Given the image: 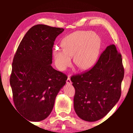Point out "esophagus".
Listing matches in <instances>:
<instances>
[{"label":"esophagus","instance_id":"obj_1","mask_svg":"<svg viewBox=\"0 0 133 133\" xmlns=\"http://www.w3.org/2000/svg\"><path fill=\"white\" fill-rule=\"evenodd\" d=\"M66 83H67V84H70L71 83V80H70V77L69 76H68V77H67V79L66 80Z\"/></svg>","mask_w":133,"mask_h":133}]
</instances>
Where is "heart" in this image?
Wrapping results in <instances>:
<instances>
[{
  "label": "heart",
  "mask_w": 133,
  "mask_h": 133,
  "mask_svg": "<svg viewBox=\"0 0 133 133\" xmlns=\"http://www.w3.org/2000/svg\"><path fill=\"white\" fill-rule=\"evenodd\" d=\"M63 48L56 46L53 49L55 63L58 69L64 70L71 63L72 56L75 62L82 69L90 68L98 57L101 39L90 31H77L66 36L62 41Z\"/></svg>",
  "instance_id": "b5f03b06"
}]
</instances>
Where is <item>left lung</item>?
<instances>
[{"label": "left lung", "instance_id": "obj_1", "mask_svg": "<svg viewBox=\"0 0 133 133\" xmlns=\"http://www.w3.org/2000/svg\"><path fill=\"white\" fill-rule=\"evenodd\" d=\"M124 75L121 55L115 45L110 44L91 69L72 76L77 116L92 122L107 115L120 98Z\"/></svg>", "mask_w": 133, "mask_h": 133}]
</instances>
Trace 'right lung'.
<instances>
[{"label": "right lung", "mask_w": 133, "mask_h": 133, "mask_svg": "<svg viewBox=\"0 0 133 133\" xmlns=\"http://www.w3.org/2000/svg\"><path fill=\"white\" fill-rule=\"evenodd\" d=\"M64 29L44 24L31 27L18 46L10 77L13 102L22 116L39 121L51 113L67 76L54 69L53 47Z\"/></svg>", "instance_id": "1"}]
</instances>
